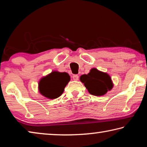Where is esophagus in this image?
<instances>
[{
  "label": "esophagus",
  "instance_id": "1",
  "mask_svg": "<svg viewBox=\"0 0 147 147\" xmlns=\"http://www.w3.org/2000/svg\"><path fill=\"white\" fill-rule=\"evenodd\" d=\"M73 78L74 80L77 81L79 78V76H78V75H77V74H74V75L73 76Z\"/></svg>",
  "mask_w": 147,
  "mask_h": 147
}]
</instances>
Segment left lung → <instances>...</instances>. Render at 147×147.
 Returning a JSON list of instances; mask_svg holds the SVG:
<instances>
[{"label":"left lung","instance_id":"obj_1","mask_svg":"<svg viewBox=\"0 0 147 147\" xmlns=\"http://www.w3.org/2000/svg\"><path fill=\"white\" fill-rule=\"evenodd\" d=\"M91 94L102 96L112 89L113 84L108 74L93 68L88 74H83L80 77Z\"/></svg>","mask_w":147,"mask_h":147}]
</instances>
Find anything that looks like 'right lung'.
<instances>
[{
  "label": "right lung",
  "mask_w": 147,
  "mask_h": 147,
  "mask_svg": "<svg viewBox=\"0 0 147 147\" xmlns=\"http://www.w3.org/2000/svg\"><path fill=\"white\" fill-rule=\"evenodd\" d=\"M70 81V76L67 73L53 71L41 79L39 90L45 97L54 99L61 95L67 84Z\"/></svg>",
  "instance_id": "obj_1"
}]
</instances>
